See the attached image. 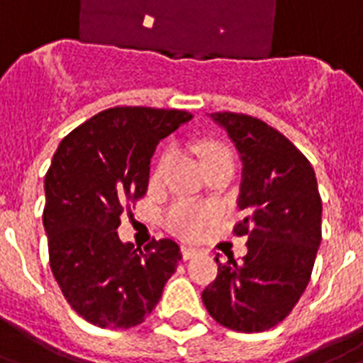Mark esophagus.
I'll use <instances>...</instances> for the list:
<instances>
[{
	"label": "esophagus",
	"mask_w": 363,
	"mask_h": 363,
	"mask_svg": "<svg viewBox=\"0 0 363 363\" xmlns=\"http://www.w3.org/2000/svg\"><path fill=\"white\" fill-rule=\"evenodd\" d=\"M196 255H198L196 249H192V247H182V259H184V260L194 259Z\"/></svg>",
	"instance_id": "obj_1"
}]
</instances>
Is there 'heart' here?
I'll list each match as a JSON object with an SVG mask.
<instances>
[{"mask_svg": "<svg viewBox=\"0 0 363 363\" xmlns=\"http://www.w3.org/2000/svg\"><path fill=\"white\" fill-rule=\"evenodd\" d=\"M196 155L202 161L204 169H208L218 161H233V151L225 143L216 140H202L196 143ZM171 150H165L157 159L155 174H161L171 161ZM218 218V210L213 206L194 204V202H177L165 212L163 223L173 235L181 239H198L204 235L206 229L212 225Z\"/></svg>", "mask_w": 363, "mask_h": 363, "instance_id": "1", "label": "heart"}]
</instances>
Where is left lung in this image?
<instances>
[{"label": "left lung", "instance_id": "left-lung-1", "mask_svg": "<svg viewBox=\"0 0 363 363\" xmlns=\"http://www.w3.org/2000/svg\"><path fill=\"white\" fill-rule=\"evenodd\" d=\"M212 118L241 153L243 177L235 235H249L247 257L218 262L216 280L202 291L206 309L237 333L276 327L296 307L311 278L320 245L319 186L311 163L267 122L237 112Z\"/></svg>", "mask_w": 363, "mask_h": 363}]
</instances>
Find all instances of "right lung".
<instances>
[{"label": "right lung", "instance_id": "obj_1", "mask_svg": "<svg viewBox=\"0 0 363 363\" xmlns=\"http://www.w3.org/2000/svg\"><path fill=\"white\" fill-rule=\"evenodd\" d=\"M186 111L114 106L62 140L44 179V229L54 278L77 315L101 328H132L161 299L182 255L171 239L122 243L120 218L147 192L157 143Z\"/></svg>", "mask_w": 363, "mask_h": 363}]
</instances>
